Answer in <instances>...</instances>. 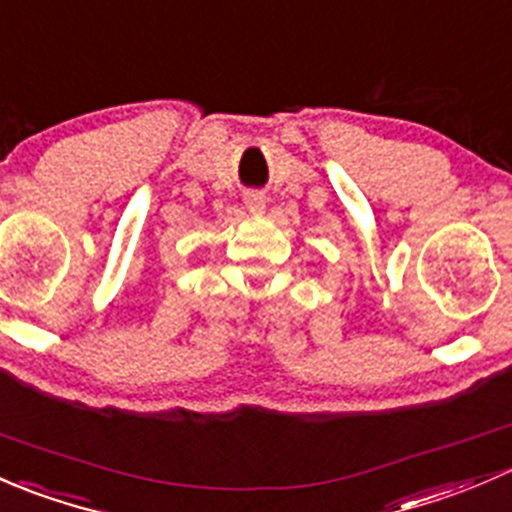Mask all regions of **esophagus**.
<instances>
[{"mask_svg": "<svg viewBox=\"0 0 512 512\" xmlns=\"http://www.w3.org/2000/svg\"><path fill=\"white\" fill-rule=\"evenodd\" d=\"M244 202H246V209L254 214H263V209H266V197H263L261 192H249L244 197Z\"/></svg>", "mask_w": 512, "mask_h": 512, "instance_id": "34e87169", "label": "esophagus"}]
</instances>
